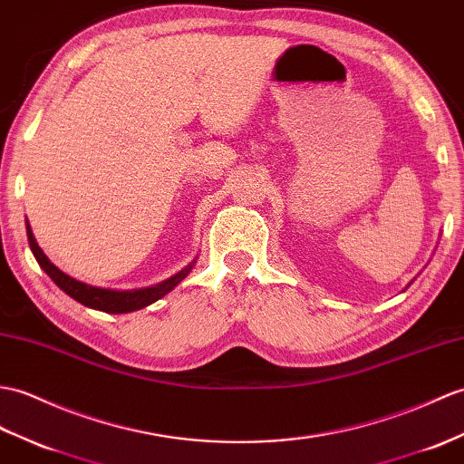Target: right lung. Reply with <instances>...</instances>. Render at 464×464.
I'll use <instances>...</instances> for the list:
<instances>
[{
    "mask_svg": "<svg viewBox=\"0 0 464 464\" xmlns=\"http://www.w3.org/2000/svg\"><path fill=\"white\" fill-rule=\"evenodd\" d=\"M27 239H29V246L31 251H34L35 258L39 266L45 271L51 281L55 283L63 293H67L71 298L77 300V303L94 308V310H102V312H111V314H122V312H134L140 308H146L156 300H160L161 296H166L168 293H171L183 278H186L191 271L193 263H189L186 268H181L179 273H176L174 276L166 278L164 283H158L154 286H148V288H136V290H111V288H99V286H91V285H84L77 278H72L69 275H64L63 271L53 265L47 255L41 251V246L37 245L34 231L29 227V221H27Z\"/></svg>",
    "mask_w": 464,
    "mask_h": 464,
    "instance_id": "obj_1",
    "label": "right lung"
}]
</instances>
